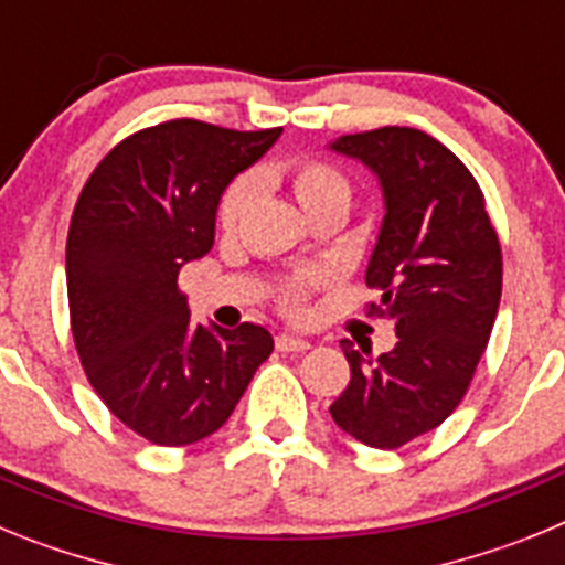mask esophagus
Returning <instances> with one entry per match:
<instances>
[{"label":"esophagus","instance_id":"obj_1","mask_svg":"<svg viewBox=\"0 0 565 565\" xmlns=\"http://www.w3.org/2000/svg\"><path fill=\"white\" fill-rule=\"evenodd\" d=\"M311 348V342H306V339L299 337H288V333H279L277 337V351L282 353H302Z\"/></svg>","mask_w":565,"mask_h":565}]
</instances>
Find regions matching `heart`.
<instances>
[{
    "instance_id": "heart-1",
    "label": "heart",
    "mask_w": 565,
    "mask_h": 565,
    "mask_svg": "<svg viewBox=\"0 0 565 565\" xmlns=\"http://www.w3.org/2000/svg\"><path fill=\"white\" fill-rule=\"evenodd\" d=\"M288 181H291L294 194H297L299 206L306 209L308 214H317L319 209L326 206H348L351 203V178L339 169L337 163L308 154V158H297L288 167ZM254 198H257V174L254 172H239L234 174L232 181L223 186L221 198L214 203V221L223 234L237 232L239 223L246 221L248 209H252ZM326 282V274L308 271V274H294L279 282L274 302L282 313L288 317H302L306 302L319 286Z\"/></svg>"
}]
</instances>
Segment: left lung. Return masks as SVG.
<instances>
[{
    "instance_id": "obj_1",
    "label": "left lung",
    "mask_w": 565,
    "mask_h": 565,
    "mask_svg": "<svg viewBox=\"0 0 565 565\" xmlns=\"http://www.w3.org/2000/svg\"><path fill=\"white\" fill-rule=\"evenodd\" d=\"M333 149L379 174L384 223L364 282L371 317L396 326V348L371 356L342 339L351 382L333 422L376 450L436 430L461 404L495 326L503 257L487 201L467 167L433 135L382 127Z\"/></svg>"
}]
</instances>
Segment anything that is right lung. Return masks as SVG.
Listing matches in <instances>:
<instances>
[{"label":"right lung","instance_id":"add662e5","mask_svg":"<svg viewBox=\"0 0 565 565\" xmlns=\"http://www.w3.org/2000/svg\"><path fill=\"white\" fill-rule=\"evenodd\" d=\"M282 129L172 118L102 158L67 232L70 328L93 391L129 430L183 447L221 430L274 351L266 328L192 326L183 263L214 243V203Z\"/></svg>","mask_w":565,"mask_h":565}]
</instances>
